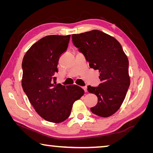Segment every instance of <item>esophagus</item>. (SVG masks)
<instances>
[{"instance_id":"obj_1","label":"esophagus","mask_w":153,"mask_h":153,"mask_svg":"<svg viewBox=\"0 0 153 153\" xmlns=\"http://www.w3.org/2000/svg\"><path fill=\"white\" fill-rule=\"evenodd\" d=\"M83 89H84L85 92H87V87H86V86H84V87H83Z\"/></svg>"}]
</instances>
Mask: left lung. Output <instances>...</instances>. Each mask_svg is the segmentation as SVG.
Masks as SVG:
<instances>
[{"instance_id": "8db88e82", "label": "left lung", "mask_w": 153, "mask_h": 153, "mask_svg": "<svg viewBox=\"0 0 153 153\" xmlns=\"http://www.w3.org/2000/svg\"><path fill=\"white\" fill-rule=\"evenodd\" d=\"M72 41L90 68L100 72L101 83L88 86V92L98 97L90 111L100 117H109L121 107L130 84L129 61L122 46L115 38L97 30L73 34Z\"/></svg>"}]
</instances>
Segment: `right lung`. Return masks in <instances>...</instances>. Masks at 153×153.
<instances>
[{"label": "right lung", "instance_id": "right-lung-1", "mask_svg": "<svg viewBox=\"0 0 153 153\" xmlns=\"http://www.w3.org/2000/svg\"><path fill=\"white\" fill-rule=\"evenodd\" d=\"M69 40L70 35L45 36L31 46L22 61L23 90L38 115L53 123L67 120L74 102L84 94L76 85L56 84L59 59Z\"/></svg>", "mask_w": 153, "mask_h": 153}]
</instances>
